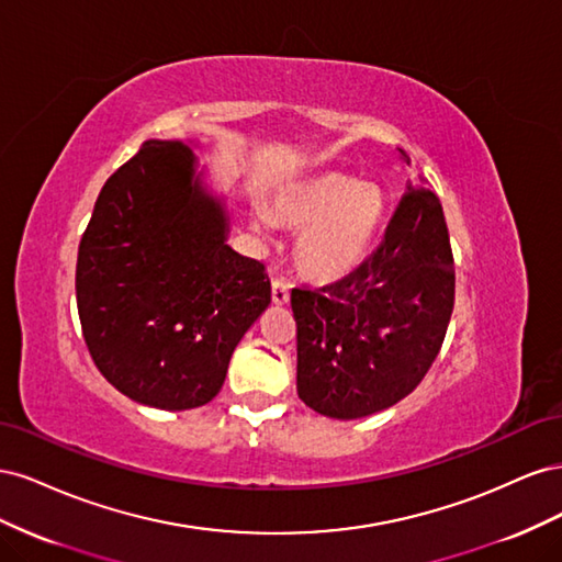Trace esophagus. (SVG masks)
Segmentation results:
<instances>
[{"label": "esophagus", "instance_id": "34e87169", "mask_svg": "<svg viewBox=\"0 0 562 562\" xmlns=\"http://www.w3.org/2000/svg\"><path fill=\"white\" fill-rule=\"evenodd\" d=\"M271 300H274V304H288V300H291V285L285 279L271 281Z\"/></svg>", "mask_w": 562, "mask_h": 562}]
</instances>
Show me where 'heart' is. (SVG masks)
I'll return each instance as SVG.
<instances>
[{
    "instance_id": "obj_1",
    "label": "heart",
    "mask_w": 562,
    "mask_h": 562,
    "mask_svg": "<svg viewBox=\"0 0 562 562\" xmlns=\"http://www.w3.org/2000/svg\"><path fill=\"white\" fill-rule=\"evenodd\" d=\"M279 215L293 227H307L297 244V262L316 281H339L370 255L384 217L378 187L345 173H323L288 187ZM260 223L269 225L262 213Z\"/></svg>"
}]
</instances>
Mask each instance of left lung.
I'll return each mask as SVG.
<instances>
[{"instance_id":"obj_1","label":"left lung","mask_w":562,"mask_h":562,"mask_svg":"<svg viewBox=\"0 0 562 562\" xmlns=\"http://www.w3.org/2000/svg\"><path fill=\"white\" fill-rule=\"evenodd\" d=\"M291 307L297 396L312 411L359 419L405 398L438 356L454 307V262L438 196L407 182L380 248L342 281L293 288Z\"/></svg>"}]
</instances>
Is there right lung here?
Listing matches in <instances>:
<instances>
[{"label":"right lung","mask_w":562,"mask_h":562,"mask_svg":"<svg viewBox=\"0 0 562 562\" xmlns=\"http://www.w3.org/2000/svg\"><path fill=\"white\" fill-rule=\"evenodd\" d=\"M201 176L187 143L145 140L100 190L77 255V310L95 368L159 411L213 401L271 302L265 265L227 244L225 203Z\"/></svg>","instance_id":"obj_1"}]
</instances>
